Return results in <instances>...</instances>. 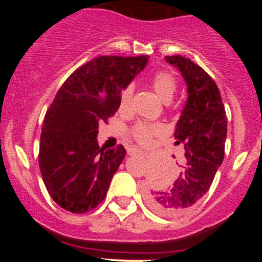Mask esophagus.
Instances as JSON below:
<instances>
[{"instance_id": "obj_1", "label": "esophagus", "mask_w": 262, "mask_h": 262, "mask_svg": "<svg viewBox=\"0 0 262 262\" xmlns=\"http://www.w3.org/2000/svg\"><path fill=\"white\" fill-rule=\"evenodd\" d=\"M128 155L129 156H142V155H144V152L141 149H137V148H132V149L128 150Z\"/></svg>"}]
</instances>
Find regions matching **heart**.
Here are the masks:
<instances>
[{
	"instance_id": "heart-1",
	"label": "heart",
	"mask_w": 262,
	"mask_h": 262,
	"mask_svg": "<svg viewBox=\"0 0 262 262\" xmlns=\"http://www.w3.org/2000/svg\"><path fill=\"white\" fill-rule=\"evenodd\" d=\"M152 87L157 96L162 100L165 104L172 101L173 96L178 90V82L175 77L168 72H158L155 77L152 78ZM132 94H133V87L128 86L120 96V107L126 109L130 102ZM163 132V126L160 124H138L134 128L133 136L139 143L146 144L150 141L152 136H158Z\"/></svg>"
}]
</instances>
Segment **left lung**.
Masks as SVG:
<instances>
[{"instance_id": "1", "label": "left lung", "mask_w": 262, "mask_h": 262, "mask_svg": "<svg viewBox=\"0 0 262 262\" xmlns=\"http://www.w3.org/2000/svg\"><path fill=\"white\" fill-rule=\"evenodd\" d=\"M165 59L186 83V104L175 128V146L184 144L186 161L171 186L148 189L144 198L157 214L173 216L191 209L209 190L224 158L227 118L218 87L202 67L181 55Z\"/></svg>"}]
</instances>
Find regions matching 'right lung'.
I'll use <instances>...</instances> for the list:
<instances>
[{
	"instance_id": "right-lung-1",
	"label": "right lung",
	"mask_w": 262,
	"mask_h": 262,
	"mask_svg": "<svg viewBox=\"0 0 262 262\" xmlns=\"http://www.w3.org/2000/svg\"><path fill=\"white\" fill-rule=\"evenodd\" d=\"M148 55L99 57L66 80L44 118L39 147L41 178L63 209L84 213L106 196L125 148H100L99 124L120 106L121 91L146 68Z\"/></svg>"
}]
</instances>
